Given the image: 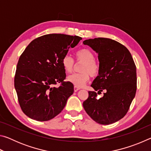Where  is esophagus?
Instances as JSON below:
<instances>
[{
  "label": "esophagus",
  "instance_id": "esophagus-1",
  "mask_svg": "<svg viewBox=\"0 0 151 151\" xmlns=\"http://www.w3.org/2000/svg\"><path fill=\"white\" fill-rule=\"evenodd\" d=\"M80 89H81V88L77 87V86H74V91H75V92L78 91V90H80Z\"/></svg>",
  "mask_w": 151,
  "mask_h": 151
}]
</instances>
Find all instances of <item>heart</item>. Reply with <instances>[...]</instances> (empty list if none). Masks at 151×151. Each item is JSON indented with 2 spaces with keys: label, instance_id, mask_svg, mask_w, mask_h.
<instances>
[{
  "label": "heart",
  "instance_id": "heart-1",
  "mask_svg": "<svg viewBox=\"0 0 151 151\" xmlns=\"http://www.w3.org/2000/svg\"><path fill=\"white\" fill-rule=\"evenodd\" d=\"M76 62H82L80 71L81 73H74L68 76L67 81L75 86L82 87L87 83L90 76L95 77L100 72V66L98 62L94 59V55L87 48H83L76 50L75 53ZM62 65L66 73L72 72L75 61L69 56L66 55L62 60Z\"/></svg>",
  "mask_w": 151,
  "mask_h": 151
}]
</instances>
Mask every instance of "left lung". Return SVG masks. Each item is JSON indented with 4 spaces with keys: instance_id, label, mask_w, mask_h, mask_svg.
<instances>
[{
    "instance_id": "8db88e82",
    "label": "left lung",
    "mask_w": 151,
    "mask_h": 151,
    "mask_svg": "<svg viewBox=\"0 0 151 151\" xmlns=\"http://www.w3.org/2000/svg\"><path fill=\"white\" fill-rule=\"evenodd\" d=\"M98 53L99 76L88 91L83 107L91 118L101 124L114 123L126 115L137 91V69L129 50L123 45L107 38L83 41ZM105 91L104 95L97 98Z\"/></svg>"
}]
</instances>
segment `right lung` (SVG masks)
Listing matches in <instances>:
<instances>
[{
  "mask_svg": "<svg viewBox=\"0 0 151 151\" xmlns=\"http://www.w3.org/2000/svg\"><path fill=\"white\" fill-rule=\"evenodd\" d=\"M81 39L78 36L45 35L33 40L20 55L14 87L20 108L29 118L47 121L63 110L74 86L65 81L62 60ZM57 83L60 85L55 87Z\"/></svg>",
  "mask_w": 151,
  "mask_h": 151,
  "instance_id": "1",
  "label": "right lung"
}]
</instances>
